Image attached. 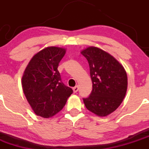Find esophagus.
Returning <instances> with one entry per match:
<instances>
[{"label": "esophagus", "mask_w": 149, "mask_h": 149, "mask_svg": "<svg viewBox=\"0 0 149 149\" xmlns=\"http://www.w3.org/2000/svg\"><path fill=\"white\" fill-rule=\"evenodd\" d=\"M79 86H74V87H73V92H74V93H76V92H77V91H79Z\"/></svg>", "instance_id": "esophagus-1"}]
</instances>
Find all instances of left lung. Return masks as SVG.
<instances>
[{
  "mask_svg": "<svg viewBox=\"0 0 149 149\" xmlns=\"http://www.w3.org/2000/svg\"><path fill=\"white\" fill-rule=\"evenodd\" d=\"M81 53L88 61L92 91L84 102L87 109L100 117L109 115L121 104L127 88L123 66L109 53L89 47Z\"/></svg>",
  "mask_w": 149,
  "mask_h": 149,
  "instance_id": "8db88e82",
  "label": "left lung"
}]
</instances>
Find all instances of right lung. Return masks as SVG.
Here are the masks:
<instances>
[{
    "mask_svg": "<svg viewBox=\"0 0 149 149\" xmlns=\"http://www.w3.org/2000/svg\"><path fill=\"white\" fill-rule=\"evenodd\" d=\"M65 49L48 47L33 56L22 76V88L37 115L51 118L65 106L73 90L61 81L58 70Z\"/></svg>",
    "mask_w": 149,
    "mask_h": 149,
    "instance_id": "obj_1",
    "label": "right lung"
}]
</instances>
